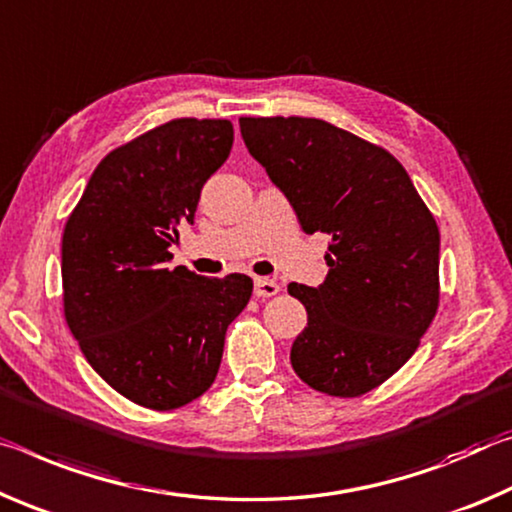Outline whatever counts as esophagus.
Returning <instances> with one entry per match:
<instances>
[{
    "instance_id": "1",
    "label": "esophagus",
    "mask_w": 512,
    "mask_h": 512,
    "mask_svg": "<svg viewBox=\"0 0 512 512\" xmlns=\"http://www.w3.org/2000/svg\"><path fill=\"white\" fill-rule=\"evenodd\" d=\"M279 290H281V286L272 279H265V276H256V279H254V295L258 299H267V297L279 295Z\"/></svg>"
}]
</instances>
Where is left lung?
<instances>
[{
    "instance_id": "left-lung-1",
    "label": "left lung",
    "mask_w": 512,
    "mask_h": 512,
    "mask_svg": "<svg viewBox=\"0 0 512 512\" xmlns=\"http://www.w3.org/2000/svg\"><path fill=\"white\" fill-rule=\"evenodd\" d=\"M249 154L306 233L331 238L324 283H290L308 324L290 349L297 376L360 397L420 347L440 301V231L395 156L315 117H240Z\"/></svg>"
}]
</instances>
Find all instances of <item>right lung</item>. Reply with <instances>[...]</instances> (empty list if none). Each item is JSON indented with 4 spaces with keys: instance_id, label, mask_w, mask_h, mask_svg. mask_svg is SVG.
<instances>
[{
    "instance_id": "right-lung-1",
    "label": "right lung",
    "mask_w": 512,
    "mask_h": 512,
    "mask_svg": "<svg viewBox=\"0 0 512 512\" xmlns=\"http://www.w3.org/2000/svg\"><path fill=\"white\" fill-rule=\"evenodd\" d=\"M231 145L229 120L165 122L102 158L67 217L65 322L92 370L138 406L174 410L204 395L254 290L245 274L167 267L179 224L195 220Z\"/></svg>"
}]
</instances>
